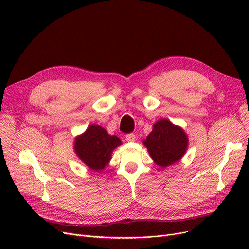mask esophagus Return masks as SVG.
Instances as JSON below:
<instances>
[{
	"mask_svg": "<svg viewBox=\"0 0 249 249\" xmlns=\"http://www.w3.org/2000/svg\"><path fill=\"white\" fill-rule=\"evenodd\" d=\"M135 139H136V136H135V134H133V133H130V134H127V135H126V140H127V142H134Z\"/></svg>",
	"mask_w": 249,
	"mask_h": 249,
	"instance_id": "34e87169",
	"label": "esophagus"
}]
</instances>
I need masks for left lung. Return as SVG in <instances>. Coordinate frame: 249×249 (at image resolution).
<instances>
[{"instance_id":"8db88e82","label":"left lung","mask_w":249,"mask_h":249,"mask_svg":"<svg viewBox=\"0 0 249 249\" xmlns=\"http://www.w3.org/2000/svg\"><path fill=\"white\" fill-rule=\"evenodd\" d=\"M143 144L154 163L164 168L178 162L185 155L189 138L184 129L163 118L153 124L152 131L143 140Z\"/></svg>"}]
</instances>
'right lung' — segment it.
I'll list each match as a JSON object with an SVG mask.
<instances>
[{"mask_svg": "<svg viewBox=\"0 0 249 249\" xmlns=\"http://www.w3.org/2000/svg\"><path fill=\"white\" fill-rule=\"evenodd\" d=\"M121 144L120 138L108 134L100 125L90 124L83 134L74 138L73 150L89 168L101 172L109 164L114 149Z\"/></svg>", "mask_w": 249, "mask_h": 249, "instance_id": "obj_1", "label": "right lung"}]
</instances>
